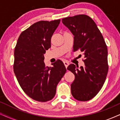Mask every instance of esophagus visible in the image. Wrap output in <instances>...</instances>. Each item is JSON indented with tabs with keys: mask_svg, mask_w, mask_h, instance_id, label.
<instances>
[{
	"mask_svg": "<svg viewBox=\"0 0 120 120\" xmlns=\"http://www.w3.org/2000/svg\"><path fill=\"white\" fill-rule=\"evenodd\" d=\"M64 65H65V67H66V68H67V67H68V66L69 65V63L68 62H67V61H64Z\"/></svg>",
	"mask_w": 120,
	"mask_h": 120,
	"instance_id": "esophagus-1",
	"label": "esophagus"
}]
</instances>
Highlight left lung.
Returning <instances> with one entry per match:
<instances>
[{"instance_id": "1", "label": "left lung", "mask_w": 120, "mask_h": 120, "mask_svg": "<svg viewBox=\"0 0 120 120\" xmlns=\"http://www.w3.org/2000/svg\"><path fill=\"white\" fill-rule=\"evenodd\" d=\"M74 37V52L80 50L85 56V67L70 64L67 69L75 75L71 93L75 99L87 101L101 90L108 71V49L96 24L89 16L79 15L62 19Z\"/></svg>"}]
</instances>
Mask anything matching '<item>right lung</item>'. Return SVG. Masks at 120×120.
<instances>
[{"label":"right lung","instance_id":"obj_1","mask_svg":"<svg viewBox=\"0 0 120 120\" xmlns=\"http://www.w3.org/2000/svg\"><path fill=\"white\" fill-rule=\"evenodd\" d=\"M60 19L41 21L21 33L14 51V70L19 85L29 97L45 102L53 98L59 82L66 72L61 60L46 67L44 54Z\"/></svg>","mask_w":120,"mask_h":120}]
</instances>
